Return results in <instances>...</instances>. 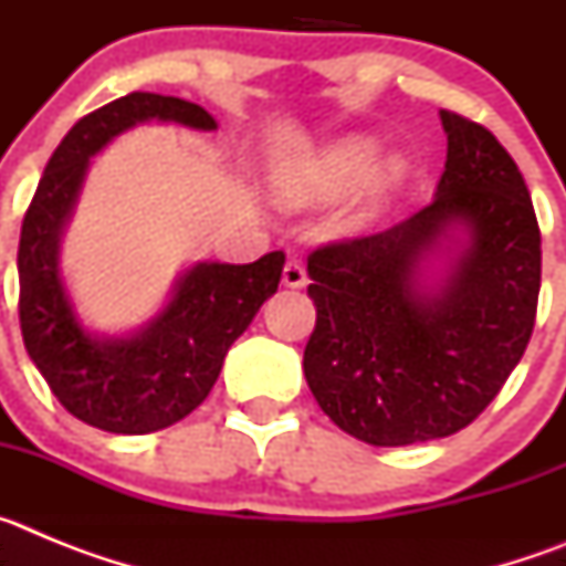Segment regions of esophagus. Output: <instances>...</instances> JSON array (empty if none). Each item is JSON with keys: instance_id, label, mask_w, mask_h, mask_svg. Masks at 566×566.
Segmentation results:
<instances>
[{"instance_id": "34e87169", "label": "esophagus", "mask_w": 566, "mask_h": 566, "mask_svg": "<svg viewBox=\"0 0 566 566\" xmlns=\"http://www.w3.org/2000/svg\"><path fill=\"white\" fill-rule=\"evenodd\" d=\"M306 283H308V277H306V266H303V260L292 258L286 266H283V286L303 289Z\"/></svg>"}]
</instances>
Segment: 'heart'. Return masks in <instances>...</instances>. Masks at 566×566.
I'll return each mask as SVG.
<instances>
[{"instance_id":"b5f03b06","label":"heart","mask_w":566,"mask_h":566,"mask_svg":"<svg viewBox=\"0 0 566 566\" xmlns=\"http://www.w3.org/2000/svg\"><path fill=\"white\" fill-rule=\"evenodd\" d=\"M374 158H377V144L371 138H363V135H352V138H343V142L314 155L312 161L274 175L272 192L289 209L323 207V203L337 201L339 195L348 192L368 172ZM399 175H402V167L397 161L379 164L368 175V181L363 184V195H359L363 214H368L382 201L388 189L399 181Z\"/></svg>"}]
</instances>
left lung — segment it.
<instances>
[{
	"mask_svg": "<svg viewBox=\"0 0 566 566\" xmlns=\"http://www.w3.org/2000/svg\"><path fill=\"white\" fill-rule=\"evenodd\" d=\"M448 161L437 198L397 227L308 254L317 323L303 352L314 399L377 448L468 428L522 359L536 326L542 232L527 184L496 135L442 109ZM464 228L437 287L421 263Z\"/></svg>",
	"mask_w": 566,
	"mask_h": 566,
	"instance_id": "1",
	"label": "left lung"
}]
</instances>
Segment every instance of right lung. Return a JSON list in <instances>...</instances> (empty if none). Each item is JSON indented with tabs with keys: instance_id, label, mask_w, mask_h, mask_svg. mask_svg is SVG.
I'll use <instances>...</instances> for the list:
<instances>
[{
	"instance_id": "right-lung-1",
	"label": "right lung",
	"mask_w": 566,
	"mask_h": 566,
	"mask_svg": "<svg viewBox=\"0 0 566 566\" xmlns=\"http://www.w3.org/2000/svg\"><path fill=\"white\" fill-rule=\"evenodd\" d=\"M214 129L192 102L129 93L78 118L50 155L19 238V323L24 348L50 391L82 422L107 433H153L192 413L212 391L229 345L247 332L263 300L277 292L286 254L247 266L198 263L153 323L129 337L84 332L59 277V238L82 189L90 158L135 124Z\"/></svg>"
}]
</instances>
